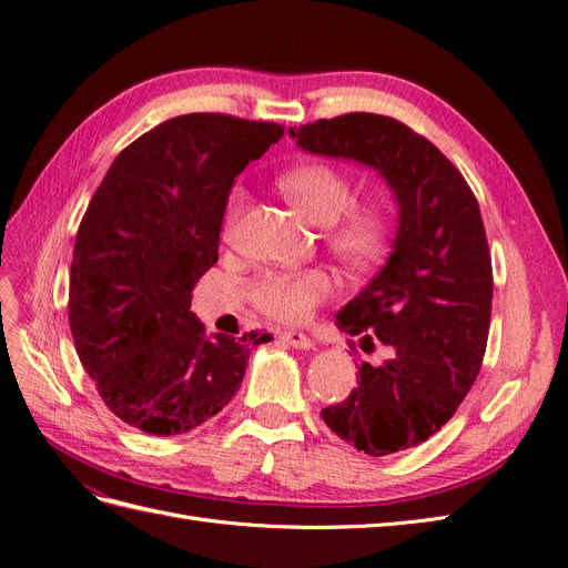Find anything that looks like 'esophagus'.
Listing matches in <instances>:
<instances>
[{
    "instance_id": "esophagus-1",
    "label": "esophagus",
    "mask_w": 568,
    "mask_h": 568,
    "mask_svg": "<svg viewBox=\"0 0 568 568\" xmlns=\"http://www.w3.org/2000/svg\"><path fill=\"white\" fill-rule=\"evenodd\" d=\"M281 339H283L285 344H290V346H295V348H313V342L306 337L304 332H297V329L283 332Z\"/></svg>"
}]
</instances>
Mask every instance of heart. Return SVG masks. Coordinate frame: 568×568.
I'll use <instances>...</instances> for the list:
<instances>
[{
	"mask_svg": "<svg viewBox=\"0 0 568 568\" xmlns=\"http://www.w3.org/2000/svg\"><path fill=\"white\" fill-rule=\"evenodd\" d=\"M287 201L313 222L323 226L327 250L348 268H367L384 257L390 243V215L376 203H353L355 186L351 175L332 163H304L278 180ZM250 192L243 182L229 189L222 215L226 239L245 213ZM334 292V281L323 268L264 271L250 283L252 306L278 323H304Z\"/></svg>",
	"mask_w": 568,
	"mask_h": 568,
	"instance_id": "b5f03b06",
	"label": "heart"
}]
</instances>
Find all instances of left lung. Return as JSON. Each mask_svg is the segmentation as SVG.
Returning a JSON list of instances; mask_svg holds the SVG:
<instances>
[{"instance_id":"left-lung-1","label":"left lung","mask_w":568,"mask_h":568,"mask_svg":"<svg viewBox=\"0 0 568 568\" xmlns=\"http://www.w3.org/2000/svg\"><path fill=\"white\" fill-rule=\"evenodd\" d=\"M306 152L372 165L400 205L386 266L337 313L369 353L358 388L321 412L329 430L369 456L426 443L456 414L485 358L494 273L479 205L458 168L424 135L384 114L351 112L290 129Z\"/></svg>"}]
</instances>
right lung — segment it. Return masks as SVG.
<instances>
[{
	"mask_svg": "<svg viewBox=\"0 0 568 568\" xmlns=\"http://www.w3.org/2000/svg\"><path fill=\"white\" fill-rule=\"evenodd\" d=\"M283 125L199 112L168 119L114 159L81 217L70 329L102 403L150 435H180L241 388L268 332L203 337L194 285L217 262L234 178Z\"/></svg>",
	"mask_w": 568,
	"mask_h": 568,
	"instance_id": "1",
	"label": "right lung"
}]
</instances>
